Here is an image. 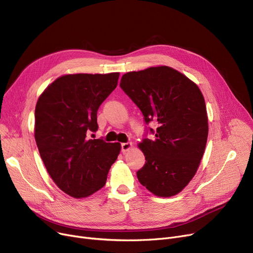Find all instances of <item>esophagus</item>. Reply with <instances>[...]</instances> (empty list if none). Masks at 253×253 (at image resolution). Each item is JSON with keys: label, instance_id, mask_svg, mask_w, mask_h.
<instances>
[{"label": "esophagus", "instance_id": "34e87169", "mask_svg": "<svg viewBox=\"0 0 253 253\" xmlns=\"http://www.w3.org/2000/svg\"><path fill=\"white\" fill-rule=\"evenodd\" d=\"M131 148H132V143L131 142H123V143H121V150H122L123 153L129 151Z\"/></svg>", "mask_w": 253, "mask_h": 253}]
</instances>
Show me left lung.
<instances>
[{"mask_svg":"<svg viewBox=\"0 0 253 253\" xmlns=\"http://www.w3.org/2000/svg\"><path fill=\"white\" fill-rule=\"evenodd\" d=\"M120 87L141 111L145 129L154 138L138 144L145 164L136 174L139 182L159 197L178 194L194 177L203 157L208 119L200 89L169 66L125 74Z\"/></svg>","mask_w":253,"mask_h":253,"instance_id":"obj_1","label":"left lung"}]
</instances>
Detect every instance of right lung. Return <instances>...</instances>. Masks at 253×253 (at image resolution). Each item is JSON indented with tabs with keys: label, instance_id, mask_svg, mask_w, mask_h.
Instances as JSON below:
<instances>
[{
	"label": "right lung",
	"instance_id": "obj_1",
	"mask_svg": "<svg viewBox=\"0 0 253 253\" xmlns=\"http://www.w3.org/2000/svg\"><path fill=\"white\" fill-rule=\"evenodd\" d=\"M118 79L119 73L62 76L38 99L35 138L40 156L53 181L74 198L103 187L121 150L119 142L88 138L98 129L97 111Z\"/></svg>",
	"mask_w": 253,
	"mask_h": 253
}]
</instances>
